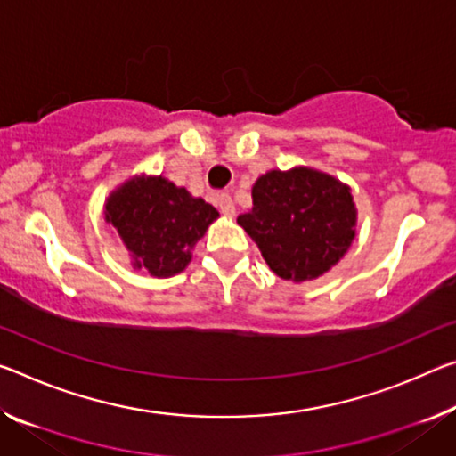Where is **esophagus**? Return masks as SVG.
I'll return each instance as SVG.
<instances>
[{
	"label": "esophagus",
	"instance_id": "esophagus-1",
	"mask_svg": "<svg viewBox=\"0 0 456 456\" xmlns=\"http://www.w3.org/2000/svg\"><path fill=\"white\" fill-rule=\"evenodd\" d=\"M216 207H219V211L225 216L235 215V202L229 197V194H221V197L216 199Z\"/></svg>",
	"mask_w": 456,
	"mask_h": 456
}]
</instances>
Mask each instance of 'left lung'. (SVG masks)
Listing matches in <instances>:
<instances>
[{"label": "left lung", "instance_id": "left-lung-1", "mask_svg": "<svg viewBox=\"0 0 456 456\" xmlns=\"http://www.w3.org/2000/svg\"><path fill=\"white\" fill-rule=\"evenodd\" d=\"M254 207L237 216L276 276L306 281L341 259L355 237L351 189L335 176L305 168L270 170L256 180Z\"/></svg>", "mask_w": 456, "mask_h": 456}]
</instances>
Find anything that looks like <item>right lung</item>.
Returning a JSON list of instances; mask_svg holds the SVG:
<instances>
[{"label": "right lung", "mask_w": 456, "mask_h": 456, "mask_svg": "<svg viewBox=\"0 0 456 456\" xmlns=\"http://www.w3.org/2000/svg\"><path fill=\"white\" fill-rule=\"evenodd\" d=\"M219 211L164 176H135L105 202V221L118 229L134 267L156 278L183 272L197 241Z\"/></svg>", "instance_id": "1"}]
</instances>
